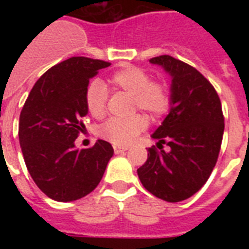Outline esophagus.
Segmentation results:
<instances>
[{
    "instance_id": "esophagus-1",
    "label": "esophagus",
    "mask_w": 249,
    "mask_h": 249,
    "mask_svg": "<svg viewBox=\"0 0 249 249\" xmlns=\"http://www.w3.org/2000/svg\"><path fill=\"white\" fill-rule=\"evenodd\" d=\"M128 150V147H121V146H113V151L115 154H121V152H125Z\"/></svg>"
}]
</instances>
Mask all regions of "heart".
<instances>
[{
  "label": "heart",
  "instance_id": "1",
  "mask_svg": "<svg viewBox=\"0 0 249 249\" xmlns=\"http://www.w3.org/2000/svg\"><path fill=\"white\" fill-rule=\"evenodd\" d=\"M113 89L124 90L132 94L133 111L140 108L152 119L161 116L169 108V91L161 81H151L143 68L137 66H124L113 72L108 80ZM108 90L101 80H93L85 89V105L90 115L102 117L107 108ZM146 126V119L142 115H133L126 119L112 117L102 125L99 134L105 140L119 146H126Z\"/></svg>",
  "mask_w": 249,
  "mask_h": 249
}]
</instances>
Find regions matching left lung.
Instances as JSON below:
<instances>
[{
  "instance_id": "obj_1",
  "label": "left lung",
  "mask_w": 249,
  "mask_h": 249,
  "mask_svg": "<svg viewBox=\"0 0 249 249\" xmlns=\"http://www.w3.org/2000/svg\"><path fill=\"white\" fill-rule=\"evenodd\" d=\"M170 76V109L152 138L147 160L137 169L148 193L169 203L189 199L204 186L216 165L224 136L220 98L195 68L170 55L150 59ZM169 152L161 150V144Z\"/></svg>"
}]
</instances>
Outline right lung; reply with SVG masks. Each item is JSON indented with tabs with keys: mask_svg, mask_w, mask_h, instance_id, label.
I'll return each mask as SVG.
<instances>
[{
	"mask_svg": "<svg viewBox=\"0 0 249 249\" xmlns=\"http://www.w3.org/2000/svg\"><path fill=\"white\" fill-rule=\"evenodd\" d=\"M109 63L72 56L46 71L31 90L19 117V142L25 165L38 189L56 201L86 196L105 174L112 146L98 140L77 150L75 140L88 115L89 80Z\"/></svg>",
	"mask_w": 249,
	"mask_h": 249,
	"instance_id": "obj_1",
	"label": "right lung"
}]
</instances>
